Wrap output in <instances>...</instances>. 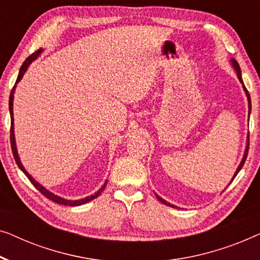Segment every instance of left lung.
Returning <instances> with one entry per match:
<instances>
[{"instance_id": "1", "label": "left lung", "mask_w": 260, "mask_h": 260, "mask_svg": "<svg viewBox=\"0 0 260 260\" xmlns=\"http://www.w3.org/2000/svg\"><path fill=\"white\" fill-rule=\"evenodd\" d=\"M232 64H233V67H235V69H236V72H237V75H238V79H239V81H240L241 83H243L244 90H245V93H246V96H247V100H248V112H251V98H250V93L247 92L246 87L244 86L243 79H241V72H240V67H239V64H238V62H237L236 60H232ZM248 146H250V137H248V139H247V145H246V149H245V154H244V158H243V160H241V162H240V165L238 166V168H237V171H236V173H235V177H233V179L236 178V175L239 173V171L241 170V167L244 166V164H245V160H246V158H247V153H248ZM233 179H232V180H233ZM156 198H158L159 202H161L162 204L167 205V206H170V207H174L173 205L170 204V203H167L166 200H164L162 198H160L159 196H156Z\"/></svg>"}]
</instances>
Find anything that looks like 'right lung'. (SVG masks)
<instances>
[{
	"instance_id": "obj_1",
	"label": "right lung",
	"mask_w": 260,
	"mask_h": 260,
	"mask_svg": "<svg viewBox=\"0 0 260 260\" xmlns=\"http://www.w3.org/2000/svg\"><path fill=\"white\" fill-rule=\"evenodd\" d=\"M41 52H42L41 49L36 50V52H34V53L31 54V55H29L27 58H25L24 62H23V64L21 66V69H20L19 76H17V79H16V83L19 82L20 80L22 79V76H23L24 72L27 71L28 66L30 64V62H31L32 60H35V58L38 57V55H39V54L41 53ZM14 92H15V86L13 87L12 92H10V96H9V112H10V119H12V123H10V145H12L13 155H14V159H15L16 164H17V166H19V167H20V170H21L22 172H23V173H24L25 175H27V178L29 179V180H30L31 184L34 185L35 187L38 188L39 191L41 192L42 194L46 197V198H48V199H50V200H53L54 203H57V204H61V205H67V206H79V205H82V204L88 203V202H90V200H93V199L96 198V197L100 196L101 193H102V191H104V189H105L106 185H107V181H105L104 186H102V187H101L100 189H99V191H98L96 193H94L93 196L86 197V198L80 199V200H66V199H62V198H60V197H57V196H55V194H53V193H50L49 191H47V189H46L45 187H42V186L40 185L39 182H36V181L34 180V179H32V178L30 177V175L28 174V172L24 170V167L22 166V164H21L20 159H19V154H17V151H16L15 138H14V127H13V125H14V119H13V100H14Z\"/></svg>"
}]
</instances>
